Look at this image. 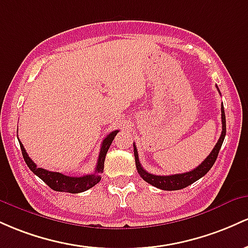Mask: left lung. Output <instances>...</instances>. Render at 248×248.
I'll return each instance as SVG.
<instances>
[{"label":"left lung","mask_w":248,"mask_h":248,"mask_svg":"<svg viewBox=\"0 0 248 248\" xmlns=\"http://www.w3.org/2000/svg\"><path fill=\"white\" fill-rule=\"evenodd\" d=\"M221 123H222V131H221L220 138H219L218 143L216 144V146L213 147L212 152L207 155L206 159L202 161L199 166H197L196 169L192 170L190 172H186V173L171 174V176H155V174L149 173V172L145 171V170L141 168L140 163H139L137 147H136V144H133L136 168H137L139 176L143 178L146 183H149V184L155 186V187H158L164 191L182 190V188L187 187L188 185L193 184L194 182H197V180L200 179V178L204 177L205 174L210 171L211 168H212L214 161L217 160V157H218L219 150H220V147L222 145V141H224L225 136H226V118H225V111L222 105H221Z\"/></svg>","instance_id":"1"}]
</instances>
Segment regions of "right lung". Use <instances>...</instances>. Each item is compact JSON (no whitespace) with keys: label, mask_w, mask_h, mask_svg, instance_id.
<instances>
[{"label":"right lung","mask_w":248,"mask_h":248,"mask_svg":"<svg viewBox=\"0 0 248 248\" xmlns=\"http://www.w3.org/2000/svg\"><path fill=\"white\" fill-rule=\"evenodd\" d=\"M118 132V130L112 131L103 140L102 146H101V152H99L98 160H97L96 170H94L93 173L91 174H85L82 177H69L65 174L60 173V172H52L48 171V170H44L42 168H37V165L30 159V157L28 155L26 149H24L23 144L19 141V146H21L22 155H23L24 161L27 163L28 168L31 170L32 172L37 177H40L46 185L49 186L52 190L58 191V192H69V193H80V192H84L94 186L97 183L101 182V173H103V170H104V160L105 155L108 154V150L112 143L113 138Z\"/></svg>","instance_id":"obj_1"}]
</instances>
